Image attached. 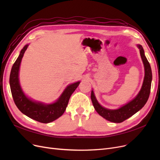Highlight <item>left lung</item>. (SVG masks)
<instances>
[{
    "mask_svg": "<svg viewBox=\"0 0 160 160\" xmlns=\"http://www.w3.org/2000/svg\"><path fill=\"white\" fill-rule=\"evenodd\" d=\"M137 46L139 49L140 55H141L144 66L145 75L141 89L132 100L118 109H110L101 105L96 99L93 90L91 91V99L95 109L101 117L111 122L122 123L125 119L132 117L133 115L136 113L143 107L149 98L152 81V69L145 55V52L142 46L140 45H137Z\"/></svg>",
    "mask_w": 160,
    "mask_h": 160,
    "instance_id": "1",
    "label": "left lung"
}]
</instances>
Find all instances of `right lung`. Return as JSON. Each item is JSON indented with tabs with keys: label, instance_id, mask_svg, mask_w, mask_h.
Segmentation results:
<instances>
[{
	"label": "right lung",
	"instance_id": "1",
	"mask_svg": "<svg viewBox=\"0 0 160 160\" xmlns=\"http://www.w3.org/2000/svg\"><path fill=\"white\" fill-rule=\"evenodd\" d=\"M28 47V44L22 48L12 67L9 79L11 93L14 103L23 114L38 122L48 123L56 120L64 113L70 97L79 86L80 81L67 86L59 98L53 103H45L31 99L24 93L19 81L21 62Z\"/></svg>",
	"mask_w": 160,
	"mask_h": 160
}]
</instances>
